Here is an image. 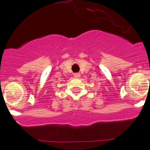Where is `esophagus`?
Wrapping results in <instances>:
<instances>
[{"instance_id":"obj_1","label":"esophagus","mask_w":150,"mask_h":150,"mask_svg":"<svg viewBox=\"0 0 150 150\" xmlns=\"http://www.w3.org/2000/svg\"><path fill=\"white\" fill-rule=\"evenodd\" d=\"M74 77H75V78H80V73H78V72H76V73H74Z\"/></svg>"}]
</instances>
